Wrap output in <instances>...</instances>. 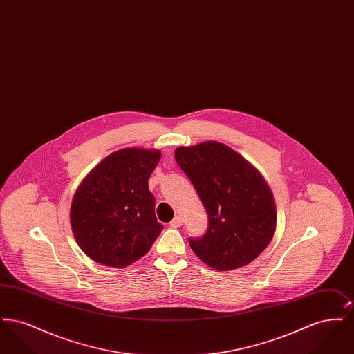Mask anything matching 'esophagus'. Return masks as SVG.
<instances>
[{"mask_svg": "<svg viewBox=\"0 0 354 354\" xmlns=\"http://www.w3.org/2000/svg\"><path fill=\"white\" fill-rule=\"evenodd\" d=\"M182 218L180 216H175L174 219L171 220V223H169V227H172V228H179L180 225H182Z\"/></svg>", "mask_w": 354, "mask_h": 354, "instance_id": "34e87169", "label": "esophagus"}]
</instances>
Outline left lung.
Listing matches in <instances>:
<instances>
[{
	"label": "left lung",
	"instance_id": "1",
	"mask_svg": "<svg viewBox=\"0 0 354 354\" xmlns=\"http://www.w3.org/2000/svg\"><path fill=\"white\" fill-rule=\"evenodd\" d=\"M175 159L208 215L205 235L189 239L194 253L214 270L250 264L276 231V203L263 175L243 155L216 140L180 146Z\"/></svg>",
	"mask_w": 354,
	"mask_h": 354
}]
</instances>
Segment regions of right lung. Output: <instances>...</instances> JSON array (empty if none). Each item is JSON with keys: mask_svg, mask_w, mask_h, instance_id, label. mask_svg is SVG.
I'll use <instances>...</instances> for the list:
<instances>
[{"mask_svg": "<svg viewBox=\"0 0 354 354\" xmlns=\"http://www.w3.org/2000/svg\"><path fill=\"white\" fill-rule=\"evenodd\" d=\"M162 152L127 147L107 155L77 188L70 224L91 260L124 268L150 251L163 225L155 216L149 179Z\"/></svg>", "mask_w": 354, "mask_h": 354, "instance_id": "obj_1", "label": "right lung"}]
</instances>
